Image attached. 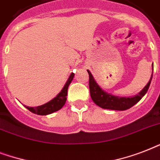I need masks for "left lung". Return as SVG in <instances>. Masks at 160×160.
<instances>
[{"mask_svg":"<svg viewBox=\"0 0 160 160\" xmlns=\"http://www.w3.org/2000/svg\"><path fill=\"white\" fill-rule=\"evenodd\" d=\"M89 73V86H90V96L95 105L100 106V108L112 110H126V109L134 106L136 103L141 100L149 90V85L151 83L153 72H152L151 78L144 89L137 95H134L133 97H119L115 96L103 90L100 85H98L96 80L92 75L90 70H87Z\"/></svg>","mask_w":160,"mask_h":160,"instance_id":"left-lung-1","label":"left lung"}]
</instances>
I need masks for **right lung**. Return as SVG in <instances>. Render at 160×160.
<instances>
[{
	"label": "right lung",
	"instance_id": "1",
	"mask_svg": "<svg viewBox=\"0 0 160 160\" xmlns=\"http://www.w3.org/2000/svg\"><path fill=\"white\" fill-rule=\"evenodd\" d=\"M74 75H75L74 73L70 74V77H69V79H68L66 83H65V85H64V87L61 90V91L54 99H52L51 101H49V102L46 103L44 105L37 107H25L27 109H29L31 112H32L34 114H39V115H47V114H52V113L55 111H58L65 104L66 96H67L68 87H69V85H70V84L72 81Z\"/></svg>",
	"mask_w": 160,
	"mask_h": 160
}]
</instances>
